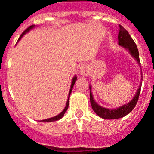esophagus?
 Listing matches in <instances>:
<instances>
[{
	"instance_id": "esophagus-1",
	"label": "esophagus",
	"mask_w": 154,
	"mask_h": 154,
	"mask_svg": "<svg viewBox=\"0 0 154 154\" xmlns=\"http://www.w3.org/2000/svg\"><path fill=\"white\" fill-rule=\"evenodd\" d=\"M80 74H81L82 76H87L88 74H89V69H88V67L87 65H83L81 66V67L80 68Z\"/></svg>"
}]
</instances>
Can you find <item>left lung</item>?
Returning a JSON list of instances; mask_svg holds the SVG:
<instances>
[{
	"label": "left lung",
	"mask_w": 154,
	"mask_h": 154,
	"mask_svg": "<svg viewBox=\"0 0 154 154\" xmlns=\"http://www.w3.org/2000/svg\"><path fill=\"white\" fill-rule=\"evenodd\" d=\"M119 28H120V29H119V36H118V38H119V45L128 50V51L131 54L132 57L133 58H135V60L137 61V63L139 65H141L140 60H139V51H138V48L136 43L134 42L133 39L131 38L129 32L122 25H119ZM141 77H142V74ZM141 87H142V83H141L140 86L139 87V89L137 90L136 94H135L133 98L131 100V101L127 103V104L123 105V106L119 107V108L113 109L104 108V107H102L101 106L97 104L94 101V98H93L92 93L90 91V102H91L92 109L94 110V112L99 117L104 119H117L124 117V116L129 114L134 109V107L136 106L138 100H139V94H140ZM89 88L91 90V86H89Z\"/></svg>",
	"instance_id": "1"
}]
</instances>
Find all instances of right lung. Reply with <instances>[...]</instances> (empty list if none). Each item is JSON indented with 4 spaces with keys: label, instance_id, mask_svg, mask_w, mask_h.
<instances>
[{
    "label": "right lung",
    "instance_id": "right-lung-1",
    "mask_svg": "<svg viewBox=\"0 0 154 154\" xmlns=\"http://www.w3.org/2000/svg\"><path fill=\"white\" fill-rule=\"evenodd\" d=\"M35 27V25H31L29 26L28 28H27L25 29V30L24 31V32H22V34H21V35H20L19 38H18V41H19L20 39H21V38L23 37V35H24V34H26L27 32H28L30 29H32V28H34ZM76 80H77V77L76 76H74V77H73L72 79V82H71V88H70V91H69V94H68V100H67V103H66V106L65 107L64 109L63 110V112H62L61 113H60L59 115H57V116H54V117H52V118H50V119H45V120H41L40 122H55V121H58L60 120V119H61L63 117V116H64L65 112H66V111H67L68 109V105H69V97H70V94H71V91H72V88H73V86H74V83H75Z\"/></svg>",
    "mask_w": 154,
    "mask_h": 154
}]
</instances>
